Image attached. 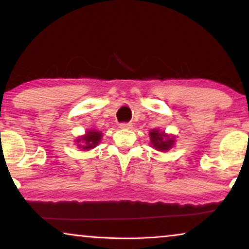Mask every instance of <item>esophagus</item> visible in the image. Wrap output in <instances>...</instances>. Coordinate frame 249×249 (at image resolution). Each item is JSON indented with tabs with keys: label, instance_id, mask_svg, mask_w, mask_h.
Wrapping results in <instances>:
<instances>
[{
	"label": "esophagus",
	"instance_id": "1",
	"mask_svg": "<svg viewBox=\"0 0 249 249\" xmlns=\"http://www.w3.org/2000/svg\"><path fill=\"white\" fill-rule=\"evenodd\" d=\"M119 127L121 129H131L132 124H130V122H122V124H119Z\"/></svg>",
	"mask_w": 249,
	"mask_h": 249
}]
</instances>
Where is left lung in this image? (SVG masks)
Segmentation results:
<instances>
[{
    "label": "left lung",
    "mask_w": 249,
    "mask_h": 249,
    "mask_svg": "<svg viewBox=\"0 0 249 249\" xmlns=\"http://www.w3.org/2000/svg\"><path fill=\"white\" fill-rule=\"evenodd\" d=\"M150 143L155 147V149L160 151H167L174 145L175 139L169 137L165 132H160L158 129H154L149 132Z\"/></svg>",
    "instance_id": "left-lung-1"
}]
</instances>
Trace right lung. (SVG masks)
<instances>
[{
	"instance_id": "1",
	"label": "right lung",
	"mask_w": 249,
	"mask_h": 249,
	"mask_svg": "<svg viewBox=\"0 0 249 249\" xmlns=\"http://www.w3.org/2000/svg\"><path fill=\"white\" fill-rule=\"evenodd\" d=\"M101 138H102V133L100 131L89 130L84 136H82L81 138H78L76 142H82V145H78V147H80V148H83L84 150H89L99 145V142H101Z\"/></svg>"
}]
</instances>
